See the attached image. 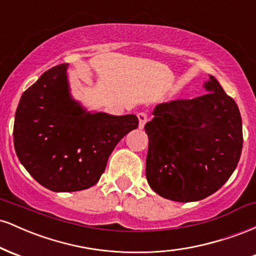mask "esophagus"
<instances>
[{"label":"esophagus","instance_id":"34e87169","mask_svg":"<svg viewBox=\"0 0 256 256\" xmlns=\"http://www.w3.org/2000/svg\"><path fill=\"white\" fill-rule=\"evenodd\" d=\"M137 116H138V122H140V124H138V128H144L148 116H146V113H138Z\"/></svg>","mask_w":256,"mask_h":256}]
</instances>
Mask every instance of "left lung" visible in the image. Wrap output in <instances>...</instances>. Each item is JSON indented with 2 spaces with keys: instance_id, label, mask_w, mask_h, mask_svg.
<instances>
[{
  "instance_id": "8db88e82",
  "label": "left lung",
  "mask_w": 256,
  "mask_h": 256,
  "mask_svg": "<svg viewBox=\"0 0 256 256\" xmlns=\"http://www.w3.org/2000/svg\"><path fill=\"white\" fill-rule=\"evenodd\" d=\"M207 94L160 104L144 130L149 138L146 176L161 198L192 202L212 195L236 170L243 146L236 102L210 76Z\"/></svg>"
}]
</instances>
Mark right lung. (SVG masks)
<instances>
[{"instance_id": "right-lung-1", "label": "right lung", "mask_w": 256, "mask_h": 256, "mask_svg": "<svg viewBox=\"0 0 256 256\" xmlns=\"http://www.w3.org/2000/svg\"><path fill=\"white\" fill-rule=\"evenodd\" d=\"M68 64L44 72L22 94L14 120V148L40 185L71 192L95 185L122 137L137 128L134 114L89 112L70 89Z\"/></svg>"}]
</instances>
